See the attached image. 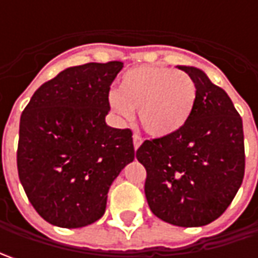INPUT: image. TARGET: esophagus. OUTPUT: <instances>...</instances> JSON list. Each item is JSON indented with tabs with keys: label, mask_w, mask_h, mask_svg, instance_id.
<instances>
[{
	"label": "esophagus",
	"mask_w": 258,
	"mask_h": 258,
	"mask_svg": "<svg viewBox=\"0 0 258 258\" xmlns=\"http://www.w3.org/2000/svg\"><path fill=\"white\" fill-rule=\"evenodd\" d=\"M142 142H144V141H142V138H141L139 135L135 134L134 135V148H135V151H136V149H139V146L142 145Z\"/></svg>",
	"instance_id": "obj_1"
}]
</instances>
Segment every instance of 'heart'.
<instances>
[{"mask_svg": "<svg viewBox=\"0 0 258 258\" xmlns=\"http://www.w3.org/2000/svg\"><path fill=\"white\" fill-rule=\"evenodd\" d=\"M197 100L192 79L182 72L161 66H141L127 70L119 82V93L107 97L109 107L129 120L138 110L144 131L154 138L178 134L191 119Z\"/></svg>", "mask_w": 258, "mask_h": 258, "instance_id": "b5f03b06", "label": "heart"}]
</instances>
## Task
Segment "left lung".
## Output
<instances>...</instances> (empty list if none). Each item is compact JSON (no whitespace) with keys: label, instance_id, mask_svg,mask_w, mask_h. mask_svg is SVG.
Here are the masks:
<instances>
[{"label":"left lung","instance_id":"8db88e82","mask_svg":"<svg viewBox=\"0 0 258 258\" xmlns=\"http://www.w3.org/2000/svg\"><path fill=\"white\" fill-rule=\"evenodd\" d=\"M192 79L197 100L178 134L145 141L136 158L146 168L151 211L178 227H203L228 208L244 178L243 120L231 99L201 69L176 66Z\"/></svg>","mask_w":258,"mask_h":258}]
</instances>
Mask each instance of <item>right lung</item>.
Listing matches in <instances>:
<instances>
[{
    "mask_svg": "<svg viewBox=\"0 0 258 258\" xmlns=\"http://www.w3.org/2000/svg\"><path fill=\"white\" fill-rule=\"evenodd\" d=\"M122 61L67 67L37 89L20 119L18 176L35 211L61 228L103 217L110 185L135 159L129 129L106 123Z\"/></svg>",
    "mask_w": 258,
    "mask_h": 258,
    "instance_id": "obj_1",
    "label": "right lung"
}]
</instances>
